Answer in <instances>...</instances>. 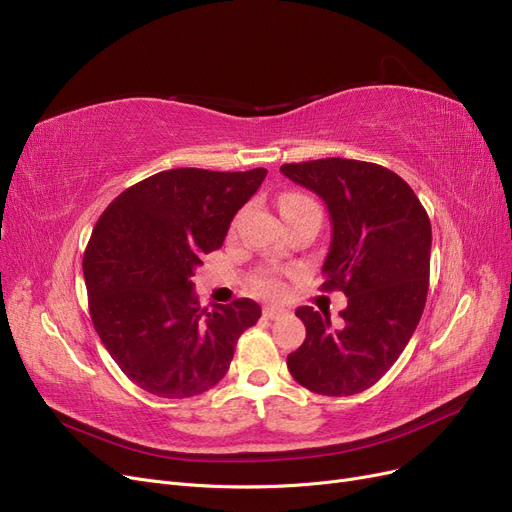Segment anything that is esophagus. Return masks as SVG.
Returning <instances> with one entry per match:
<instances>
[{"instance_id":"esophagus-1","label":"esophagus","mask_w":512,"mask_h":512,"mask_svg":"<svg viewBox=\"0 0 512 512\" xmlns=\"http://www.w3.org/2000/svg\"><path fill=\"white\" fill-rule=\"evenodd\" d=\"M285 314H287L285 308H278V306H266V308H263V316L270 318V320H276V318L285 316Z\"/></svg>"}]
</instances>
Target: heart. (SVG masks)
<instances>
[{
	"label": "heart",
	"mask_w": 512,
	"mask_h": 512,
	"mask_svg": "<svg viewBox=\"0 0 512 512\" xmlns=\"http://www.w3.org/2000/svg\"><path fill=\"white\" fill-rule=\"evenodd\" d=\"M306 204H314L310 198L306 196H297V194H289L280 200V208L285 211V208H293V206H306ZM255 287L259 293H266V295H276L280 293V280L274 274H261L255 278Z\"/></svg>",
	"instance_id": "b5f03b06"
}]
</instances>
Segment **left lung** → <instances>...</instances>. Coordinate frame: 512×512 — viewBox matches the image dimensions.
<instances>
[{
  "instance_id": "obj_1",
  "label": "left lung",
  "mask_w": 512,
  "mask_h": 512,
  "mask_svg": "<svg viewBox=\"0 0 512 512\" xmlns=\"http://www.w3.org/2000/svg\"><path fill=\"white\" fill-rule=\"evenodd\" d=\"M280 173L329 208L331 246L325 289L348 297L333 327L329 312L297 308L306 339L289 354L295 382L327 396L371 388L401 356L428 295L430 219L413 189L392 170L325 158L282 164Z\"/></svg>"
}]
</instances>
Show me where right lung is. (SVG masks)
Instances as JSON below:
<instances>
[{
  "label": "right lung",
  "mask_w": 512,
  "mask_h": 512,
  "mask_svg": "<svg viewBox=\"0 0 512 512\" xmlns=\"http://www.w3.org/2000/svg\"><path fill=\"white\" fill-rule=\"evenodd\" d=\"M266 175L162 170L124 189L94 225L82 266L92 325L139 388L189 399L230 369L261 308L253 299L200 308L192 276Z\"/></svg>",
  "instance_id": "obj_1"
}]
</instances>
